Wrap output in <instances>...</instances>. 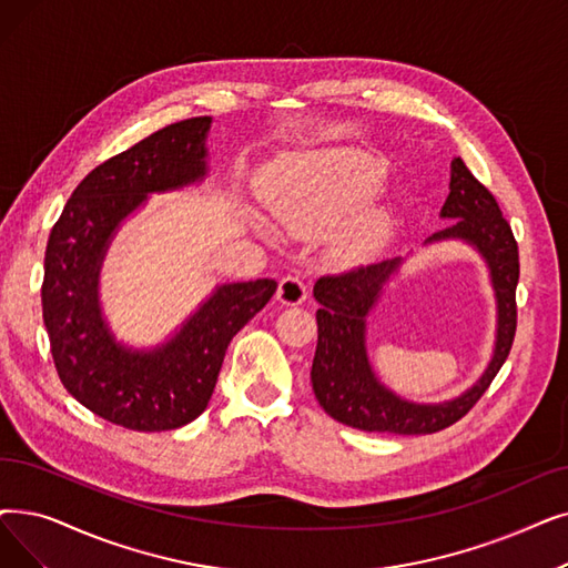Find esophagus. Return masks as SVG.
<instances>
[{"instance_id": "1", "label": "esophagus", "mask_w": 568, "mask_h": 568, "mask_svg": "<svg viewBox=\"0 0 568 568\" xmlns=\"http://www.w3.org/2000/svg\"><path fill=\"white\" fill-rule=\"evenodd\" d=\"M276 297H278V302H283V304H287V306H297V304L306 302L308 292H306V285H304L302 278H297V276H285V278H281V283H278Z\"/></svg>"}]
</instances>
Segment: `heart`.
I'll return each instance as SVG.
<instances>
[{"instance_id":"heart-1","label":"heart","mask_w":568,"mask_h":568,"mask_svg":"<svg viewBox=\"0 0 568 568\" xmlns=\"http://www.w3.org/2000/svg\"><path fill=\"white\" fill-rule=\"evenodd\" d=\"M383 179L381 162L355 153H317L281 164L262 187L276 225L294 239H317L341 225ZM387 215L364 211L336 239L341 262L372 260L387 239Z\"/></svg>"}]
</instances>
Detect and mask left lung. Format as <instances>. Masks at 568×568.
<instances>
[{
  "mask_svg": "<svg viewBox=\"0 0 568 568\" xmlns=\"http://www.w3.org/2000/svg\"><path fill=\"white\" fill-rule=\"evenodd\" d=\"M440 217L455 220L427 243L462 239L483 255L497 297V341L485 374L474 387L443 404H415L397 397L374 374L366 357V315L381 297L383 285L397 274L402 260L357 266L336 276L317 278L313 297L320 304L317 348L311 368L315 399L334 420L378 434H434L455 425L476 406L504 366L515 338V287L520 278V257L510 225L491 194L468 171L462 158L450 164V194Z\"/></svg>",
  "mask_w": 568,
  "mask_h": 568,
  "instance_id": "left-lung-1",
  "label": "left lung"
}]
</instances>
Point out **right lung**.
Here are the masks:
<instances>
[{
  "mask_svg": "<svg viewBox=\"0 0 568 568\" xmlns=\"http://www.w3.org/2000/svg\"><path fill=\"white\" fill-rule=\"evenodd\" d=\"M211 118L166 125L79 183L51 230L41 306L58 376L79 404L134 432H169L200 417L230 341L274 297L276 281L215 287L179 334L153 351L118 343L100 306V268L122 220L153 192L206 176Z\"/></svg>",
  "mask_w": 568,
  "mask_h": 568,
  "instance_id": "1",
  "label": "right lung"
}]
</instances>
